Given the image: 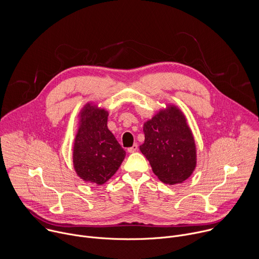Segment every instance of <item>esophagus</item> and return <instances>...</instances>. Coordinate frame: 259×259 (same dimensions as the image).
<instances>
[{
	"mask_svg": "<svg viewBox=\"0 0 259 259\" xmlns=\"http://www.w3.org/2000/svg\"><path fill=\"white\" fill-rule=\"evenodd\" d=\"M138 150V145H137V143H134L130 148H128V151L130 152V153H133V152H135V151H137Z\"/></svg>",
	"mask_w": 259,
	"mask_h": 259,
	"instance_id": "1",
	"label": "esophagus"
}]
</instances>
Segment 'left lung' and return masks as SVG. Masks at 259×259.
<instances>
[{
	"instance_id": "left-lung-1",
	"label": "left lung",
	"mask_w": 259,
	"mask_h": 259,
	"mask_svg": "<svg viewBox=\"0 0 259 259\" xmlns=\"http://www.w3.org/2000/svg\"><path fill=\"white\" fill-rule=\"evenodd\" d=\"M140 151L164 184L187 180L196 166V147L184 114L175 106L160 110L144 123Z\"/></svg>"
}]
</instances>
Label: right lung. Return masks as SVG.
<instances>
[{
    "label": "right lung",
    "mask_w": 259,
    "mask_h": 259,
    "mask_svg": "<svg viewBox=\"0 0 259 259\" xmlns=\"http://www.w3.org/2000/svg\"><path fill=\"white\" fill-rule=\"evenodd\" d=\"M108 112L92 104L79 114L73 146V164L85 182L103 185L115 175L126 151L108 128Z\"/></svg>",
    "instance_id": "right-lung-1"
}]
</instances>
